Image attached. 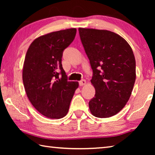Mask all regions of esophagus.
I'll use <instances>...</instances> for the list:
<instances>
[{
    "instance_id": "obj_1",
    "label": "esophagus",
    "mask_w": 155,
    "mask_h": 155,
    "mask_svg": "<svg viewBox=\"0 0 155 155\" xmlns=\"http://www.w3.org/2000/svg\"><path fill=\"white\" fill-rule=\"evenodd\" d=\"M86 81L85 80H81V81H79V85L80 86H83V85H84V84H86Z\"/></svg>"
}]
</instances>
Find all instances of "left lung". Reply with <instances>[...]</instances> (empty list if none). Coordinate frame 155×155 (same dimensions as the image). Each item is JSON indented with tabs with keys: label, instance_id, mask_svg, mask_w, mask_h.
<instances>
[{
	"label": "left lung",
	"instance_id": "left-lung-1",
	"mask_svg": "<svg viewBox=\"0 0 155 155\" xmlns=\"http://www.w3.org/2000/svg\"><path fill=\"white\" fill-rule=\"evenodd\" d=\"M78 32L93 73L95 95L88 103L90 110L98 118L114 116L128 102L135 82L132 48L113 32L83 28Z\"/></svg>",
	"mask_w": 155,
	"mask_h": 155
}]
</instances>
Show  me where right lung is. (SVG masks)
Masks as SVG:
<instances>
[{
  "label": "right lung",
  "mask_w": 155,
  "mask_h": 155,
  "mask_svg": "<svg viewBox=\"0 0 155 155\" xmlns=\"http://www.w3.org/2000/svg\"><path fill=\"white\" fill-rule=\"evenodd\" d=\"M77 29L52 32L36 38L26 54L22 81L27 97L39 113L49 118L68 113L78 82L68 81L62 53L74 41Z\"/></svg>",
  "instance_id": "right-lung-1"
}]
</instances>
